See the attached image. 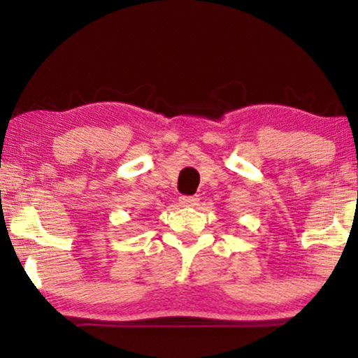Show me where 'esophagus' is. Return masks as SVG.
<instances>
[{
	"mask_svg": "<svg viewBox=\"0 0 358 358\" xmlns=\"http://www.w3.org/2000/svg\"><path fill=\"white\" fill-rule=\"evenodd\" d=\"M179 203L184 207H195L199 203V197L197 195H182V197H179Z\"/></svg>",
	"mask_w": 358,
	"mask_h": 358,
	"instance_id": "34e87169",
	"label": "esophagus"
}]
</instances>
